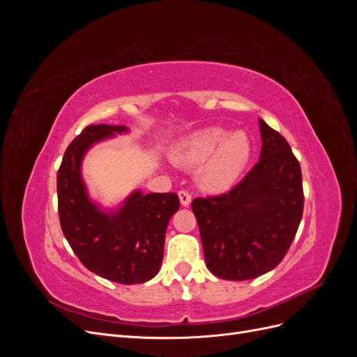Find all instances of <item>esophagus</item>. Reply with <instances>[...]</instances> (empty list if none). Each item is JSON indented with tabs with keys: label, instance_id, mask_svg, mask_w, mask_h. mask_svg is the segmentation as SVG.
<instances>
[{
	"label": "esophagus",
	"instance_id": "1",
	"mask_svg": "<svg viewBox=\"0 0 357 357\" xmlns=\"http://www.w3.org/2000/svg\"><path fill=\"white\" fill-rule=\"evenodd\" d=\"M178 198H180V202H181L183 207H188V205L192 201V195H190L188 190H180L178 192Z\"/></svg>",
	"mask_w": 357,
	"mask_h": 357
}]
</instances>
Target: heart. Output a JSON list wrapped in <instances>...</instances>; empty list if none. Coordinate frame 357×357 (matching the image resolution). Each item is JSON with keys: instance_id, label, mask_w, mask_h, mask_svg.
Masks as SVG:
<instances>
[{"instance_id": "b5f03b06", "label": "heart", "mask_w": 357, "mask_h": 357, "mask_svg": "<svg viewBox=\"0 0 357 357\" xmlns=\"http://www.w3.org/2000/svg\"><path fill=\"white\" fill-rule=\"evenodd\" d=\"M250 139L243 131L228 134L223 128H207L183 142L174 160L185 167H197L201 186L208 190H225L238 180L250 159Z\"/></svg>"}]
</instances>
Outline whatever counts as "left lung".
Instances as JSON below:
<instances>
[{
  "mask_svg": "<svg viewBox=\"0 0 357 357\" xmlns=\"http://www.w3.org/2000/svg\"><path fill=\"white\" fill-rule=\"evenodd\" d=\"M261 158L229 192L192 201L205 256L215 277L241 282L283 261L304 211L301 165L286 138L259 119Z\"/></svg>",
  "mask_w": 357,
  "mask_h": 357,
  "instance_id": "obj_1",
  "label": "left lung"
}]
</instances>
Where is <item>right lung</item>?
<instances>
[{"mask_svg": "<svg viewBox=\"0 0 357 357\" xmlns=\"http://www.w3.org/2000/svg\"><path fill=\"white\" fill-rule=\"evenodd\" d=\"M122 132H128L126 126L89 125L73 139L58 169V213L63 235L89 271L137 284L159 273L168 222L180 201L172 192L134 190L117 210L104 211L89 198L82 160L95 143Z\"/></svg>", "mask_w": 357, "mask_h": 357, "instance_id": "1", "label": "right lung"}]
</instances>
